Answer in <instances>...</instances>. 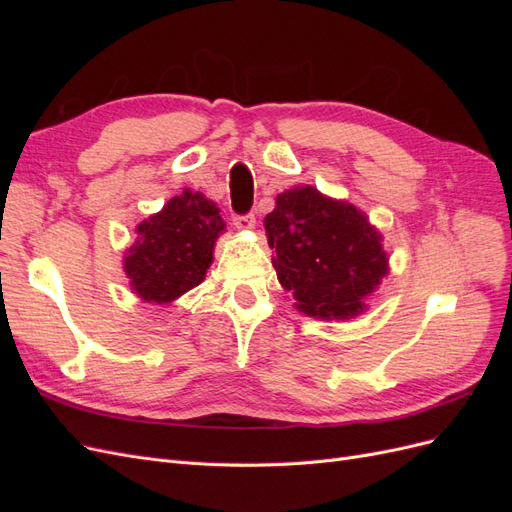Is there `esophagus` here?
Here are the masks:
<instances>
[{
    "mask_svg": "<svg viewBox=\"0 0 512 512\" xmlns=\"http://www.w3.org/2000/svg\"><path fill=\"white\" fill-rule=\"evenodd\" d=\"M235 226L239 230H254V226H256L254 215H235Z\"/></svg>",
    "mask_w": 512,
    "mask_h": 512,
    "instance_id": "esophagus-1",
    "label": "esophagus"
}]
</instances>
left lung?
I'll return each mask as SVG.
<instances>
[{
  "instance_id": "1",
  "label": "left lung",
  "mask_w": 512,
  "mask_h": 512,
  "mask_svg": "<svg viewBox=\"0 0 512 512\" xmlns=\"http://www.w3.org/2000/svg\"><path fill=\"white\" fill-rule=\"evenodd\" d=\"M273 267L299 312L320 320H350L389 275L380 230L348 200L314 185L277 194L265 218Z\"/></svg>"
}]
</instances>
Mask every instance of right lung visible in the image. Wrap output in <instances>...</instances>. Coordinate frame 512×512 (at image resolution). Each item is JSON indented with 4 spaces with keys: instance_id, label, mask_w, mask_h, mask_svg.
<instances>
[{
    "instance_id": "add662e5",
    "label": "right lung",
    "mask_w": 512,
    "mask_h": 512,
    "mask_svg": "<svg viewBox=\"0 0 512 512\" xmlns=\"http://www.w3.org/2000/svg\"><path fill=\"white\" fill-rule=\"evenodd\" d=\"M222 232L220 207L203 192L185 188L136 226V241L123 256L132 292L145 303L177 301L205 280Z\"/></svg>"
}]
</instances>
